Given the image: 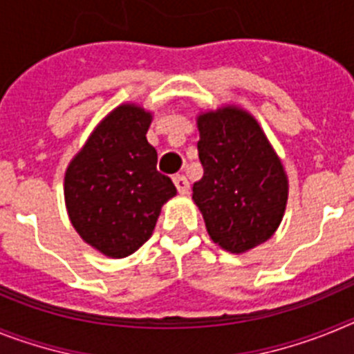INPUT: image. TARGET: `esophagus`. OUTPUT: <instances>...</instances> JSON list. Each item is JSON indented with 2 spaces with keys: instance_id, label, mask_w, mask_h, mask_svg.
Here are the masks:
<instances>
[{
  "instance_id": "obj_1",
  "label": "esophagus",
  "mask_w": 354,
  "mask_h": 354,
  "mask_svg": "<svg viewBox=\"0 0 354 354\" xmlns=\"http://www.w3.org/2000/svg\"><path fill=\"white\" fill-rule=\"evenodd\" d=\"M174 184L180 195H187V193H189V183H187V179L184 177V175H175Z\"/></svg>"
}]
</instances>
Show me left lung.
I'll return each instance as SVG.
<instances>
[{
    "instance_id": "obj_1",
    "label": "left lung",
    "mask_w": 354,
    "mask_h": 354,
    "mask_svg": "<svg viewBox=\"0 0 354 354\" xmlns=\"http://www.w3.org/2000/svg\"><path fill=\"white\" fill-rule=\"evenodd\" d=\"M204 175L193 200L216 245L245 253L270 239L283 218L289 183L259 122L237 106L196 118Z\"/></svg>"
}]
</instances>
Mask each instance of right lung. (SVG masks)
I'll use <instances>...</instances> for the list:
<instances>
[{
	"label": "right lung",
	"mask_w": 354,
	"mask_h": 354,
	"mask_svg": "<svg viewBox=\"0 0 354 354\" xmlns=\"http://www.w3.org/2000/svg\"><path fill=\"white\" fill-rule=\"evenodd\" d=\"M152 113L120 104L93 129L65 171V205L81 239L106 257L134 253L152 236L162 204L177 195L147 142Z\"/></svg>",
	"instance_id": "right-lung-1"
}]
</instances>
